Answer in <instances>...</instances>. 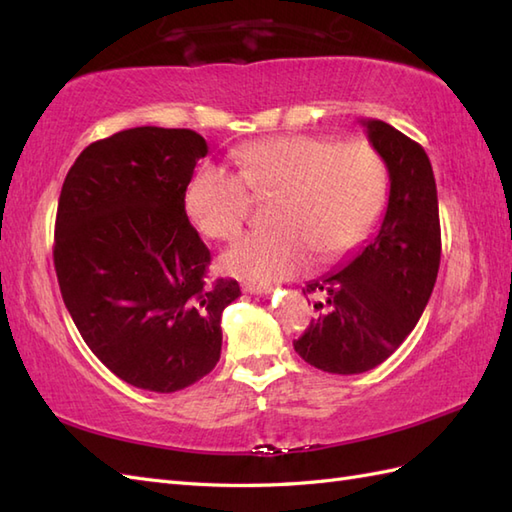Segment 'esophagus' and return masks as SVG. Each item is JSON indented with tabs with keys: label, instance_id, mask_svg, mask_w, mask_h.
Segmentation results:
<instances>
[{
	"label": "esophagus",
	"instance_id": "obj_1",
	"mask_svg": "<svg viewBox=\"0 0 512 512\" xmlns=\"http://www.w3.org/2000/svg\"><path fill=\"white\" fill-rule=\"evenodd\" d=\"M244 290L250 292V295H268V292L273 290V286H268V284H244Z\"/></svg>",
	"mask_w": 512,
	"mask_h": 512
}]
</instances>
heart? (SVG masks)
I'll return each mask as SVG.
<instances>
[{"instance_id":"b5f03b06","label":"heart","mask_w":512,"mask_h":512,"mask_svg":"<svg viewBox=\"0 0 512 512\" xmlns=\"http://www.w3.org/2000/svg\"><path fill=\"white\" fill-rule=\"evenodd\" d=\"M235 160L239 176L220 165L195 169L184 209L200 233L228 242L253 213V195H275V228L244 237L222 257L226 273L239 279L292 277L308 266L310 253L319 262L339 259L383 209L385 165L363 140L334 145L325 136L288 134L239 147Z\"/></svg>"}]
</instances>
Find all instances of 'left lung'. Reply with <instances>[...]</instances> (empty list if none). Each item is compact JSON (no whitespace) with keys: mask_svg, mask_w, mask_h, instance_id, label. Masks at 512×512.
I'll return each instance as SVG.
<instances>
[{"mask_svg":"<svg viewBox=\"0 0 512 512\" xmlns=\"http://www.w3.org/2000/svg\"><path fill=\"white\" fill-rule=\"evenodd\" d=\"M389 171V202L378 231L336 273L314 279L317 319L295 352L330 374H363L394 354L416 328L440 268V213L429 156L383 121H361Z\"/></svg>","mask_w":512,"mask_h":512,"instance_id":"left-lung-1","label":"left lung"}]
</instances>
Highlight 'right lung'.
Here are the masks:
<instances>
[{
    "instance_id": "1",
    "label": "right lung",
    "mask_w": 512,
    "mask_h": 512,
    "mask_svg": "<svg viewBox=\"0 0 512 512\" xmlns=\"http://www.w3.org/2000/svg\"><path fill=\"white\" fill-rule=\"evenodd\" d=\"M206 151L191 129H125L85 147L59 195L52 255L65 308L110 372L158 394L217 365L222 312L242 295L235 279H209L211 253L184 211Z\"/></svg>"
}]
</instances>
